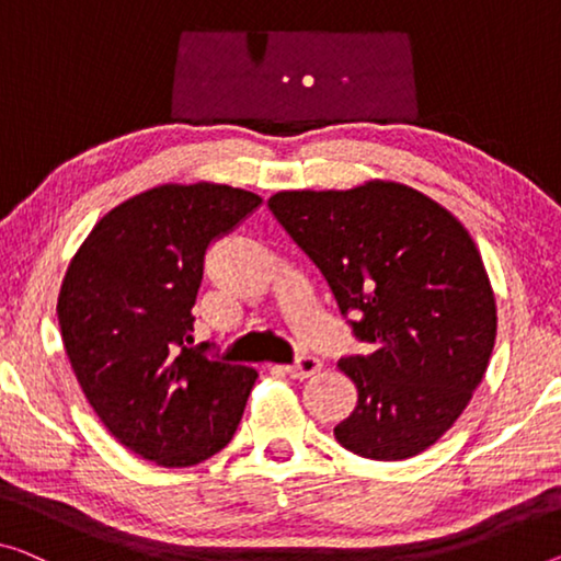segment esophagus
<instances>
[{
  "label": "esophagus",
  "mask_w": 561,
  "mask_h": 561,
  "mask_svg": "<svg viewBox=\"0 0 561 561\" xmlns=\"http://www.w3.org/2000/svg\"><path fill=\"white\" fill-rule=\"evenodd\" d=\"M321 366H323L321 358L308 356V353H304V356H298L296 364H290V366H286L283 370H286L290 378H298V381H304V378H310L313 374H318V370H321Z\"/></svg>",
  "instance_id": "obj_1"
}]
</instances>
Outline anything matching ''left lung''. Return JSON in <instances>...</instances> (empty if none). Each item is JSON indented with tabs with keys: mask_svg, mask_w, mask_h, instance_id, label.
Returning <instances> with one entry per match:
<instances>
[{
	"mask_svg": "<svg viewBox=\"0 0 561 561\" xmlns=\"http://www.w3.org/2000/svg\"><path fill=\"white\" fill-rule=\"evenodd\" d=\"M275 220L329 280L364 353L339 360L358 389L333 428L343 449L411 459L461 416L486 374L496 300L469 230L409 185L283 191Z\"/></svg>",
	"mask_w": 561,
	"mask_h": 561,
	"instance_id": "obj_1",
	"label": "left lung"
}]
</instances>
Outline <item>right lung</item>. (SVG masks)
Listing matches in <instances>:
<instances>
[{
  "instance_id": "right-lung-1",
  "label": "right lung",
  "mask_w": 561,
  "mask_h": 561,
  "mask_svg": "<svg viewBox=\"0 0 561 561\" xmlns=\"http://www.w3.org/2000/svg\"><path fill=\"white\" fill-rule=\"evenodd\" d=\"M263 201L230 185H158L112 208L75 253L57 298L82 393L112 436L158 467L226 449L255 368L193 346L205 253Z\"/></svg>"
}]
</instances>
